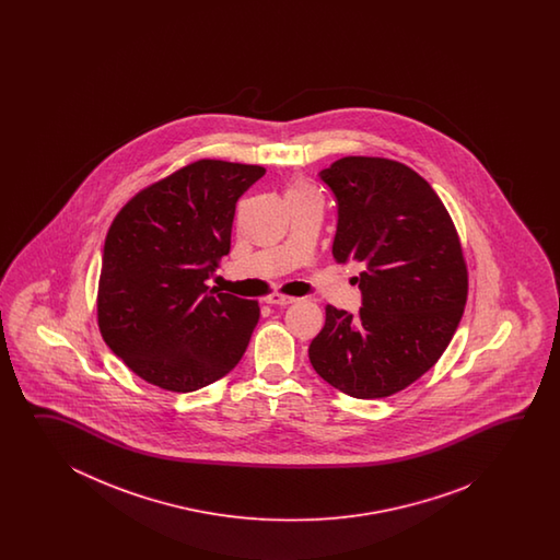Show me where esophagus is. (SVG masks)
Instances as JSON below:
<instances>
[{
  "label": "esophagus",
  "mask_w": 560,
  "mask_h": 560,
  "mask_svg": "<svg viewBox=\"0 0 560 560\" xmlns=\"http://www.w3.org/2000/svg\"><path fill=\"white\" fill-rule=\"evenodd\" d=\"M292 302H296V298L284 296V294H272L266 298V304H272V306H288Z\"/></svg>",
  "instance_id": "34e87169"
}]
</instances>
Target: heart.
<instances>
[{
    "mask_svg": "<svg viewBox=\"0 0 560 560\" xmlns=\"http://www.w3.org/2000/svg\"><path fill=\"white\" fill-rule=\"evenodd\" d=\"M302 190H310L308 186H306V184H302V182H298V184H292V186H290V190H288V194H290V191H302Z\"/></svg>",
    "mask_w": 560,
    "mask_h": 560,
    "instance_id": "1",
    "label": "heart"
}]
</instances>
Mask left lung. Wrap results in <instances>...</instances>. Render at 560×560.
Segmentation results:
<instances>
[{
    "instance_id": "obj_1",
    "label": "left lung",
    "mask_w": 560,
    "mask_h": 560,
    "mask_svg": "<svg viewBox=\"0 0 560 560\" xmlns=\"http://www.w3.org/2000/svg\"><path fill=\"white\" fill-rule=\"evenodd\" d=\"M318 176L338 206L334 260L364 272L362 308L326 306L310 362L348 396L400 393L436 364L463 318L468 275L456 228L429 182L400 162L348 155Z\"/></svg>"
}]
</instances>
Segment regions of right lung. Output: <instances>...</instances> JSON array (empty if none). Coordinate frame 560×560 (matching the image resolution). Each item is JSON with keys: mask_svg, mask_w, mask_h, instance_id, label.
<instances>
[{"mask_svg": "<svg viewBox=\"0 0 560 560\" xmlns=\"http://www.w3.org/2000/svg\"><path fill=\"white\" fill-rule=\"evenodd\" d=\"M262 166L198 160L136 194L107 230L97 324L109 350L154 386L194 393L244 357L254 300L206 285L230 252L236 202Z\"/></svg>", "mask_w": 560, "mask_h": 560, "instance_id": "1", "label": "right lung"}]
</instances>
